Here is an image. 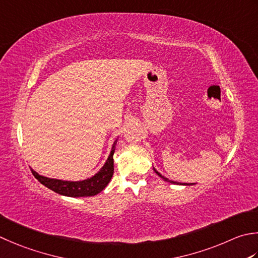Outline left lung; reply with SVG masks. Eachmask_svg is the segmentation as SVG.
<instances>
[{
  "instance_id": "obj_1",
  "label": "left lung",
  "mask_w": 258,
  "mask_h": 258,
  "mask_svg": "<svg viewBox=\"0 0 258 258\" xmlns=\"http://www.w3.org/2000/svg\"><path fill=\"white\" fill-rule=\"evenodd\" d=\"M153 170H154V172L160 176V178H162L164 181H166V182H170V183H173V184H180V185H190V184H186V183H183V184H182V183H180V182H176V181H171V180H169L168 178H165V176H163L160 172H158V171H156L154 168H153ZM192 184H194V183H192Z\"/></svg>"
}]
</instances>
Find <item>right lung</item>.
I'll return each instance as SVG.
<instances>
[{
    "mask_svg": "<svg viewBox=\"0 0 258 258\" xmlns=\"http://www.w3.org/2000/svg\"><path fill=\"white\" fill-rule=\"evenodd\" d=\"M117 140L113 144L110 154L106 160L103 168L100 169L97 173L93 175L92 178H88L82 181H64L59 179H51L47 176L40 175L31 169L32 174L40 183L49 188L50 190L54 191L59 195L73 197V198H78V197H92L96 196L106 188V185L109 183L114 173V159L113 155L115 152V145Z\"/></svg>",
    "mask_w": 258,
    "mask_h": 258,
    "instance_id": "add662e5",
    "label": "right lung"
}]
</instances>
